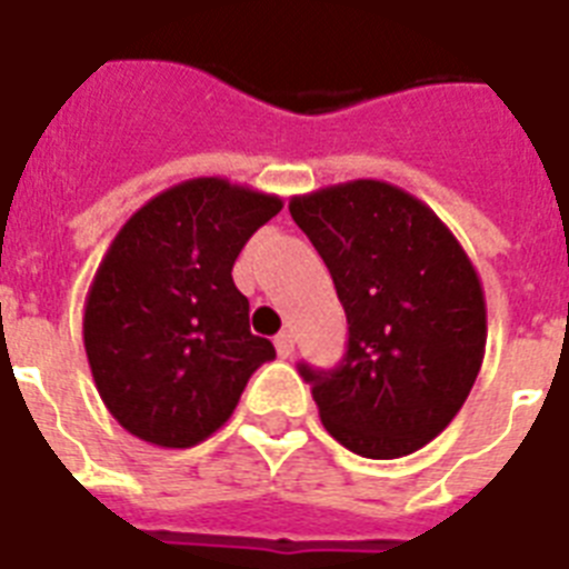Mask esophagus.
<instances>
[{"instance_id":"obj_1","label":"esophagus","mask_w":569,"mask_h":569,"mask_svg":"<svg viewBox=\"0 0 569 569\" xmlns=\"http://www.w3.org/2000/svg\"><path fill=\"white\" fill-rule=\"evenodd\" d=\"M274 348L280 357H292L295 355V337L289 330H280L274 337Z\"/></svg>"}]
</instances>
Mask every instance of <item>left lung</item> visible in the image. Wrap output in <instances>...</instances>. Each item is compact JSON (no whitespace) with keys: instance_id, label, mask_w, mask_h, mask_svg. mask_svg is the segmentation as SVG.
Listing matches in <instances>:
<instances>
[{"instance_id":"obj_1","label":"left lung","mask_w":569,"mask_h":569,"mask_svg":"<svg viewBox=\"0 0 569 569\" xmlns=\"http://www.w3.org/2000/svg\"><path fill=\"white\" fill-rule=\"evenodd\" d=\"M348 319L333 372L298 366L321 425L355 455L405 458L458 416L487 346L485 289L433 209L398 186L351 180L289 200Z\"/></svg>"}]
</instances>
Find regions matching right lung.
Listing matches in <instances>:
<instances>
[{"label": "right lung", "mask_w": 569, "mask_h": 569, "mask_svg": "<svg viewBox=\"0 0 569 569\" xmlns=\"http://www.w3.org/2000/svg\"><path fill=\"white\" fill-rule=\"evenodd\" d=\"M280 209L277 194L197 177L120 227L84 298L82 337L102 405L132 437L191 449L274 360V346L250 333L232 262Z\"/></svg>", "instance_id": "obj_1"}]
</instances>
